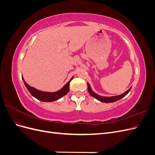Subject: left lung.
Wrapping results in <instances>:
<instances>
[{
    "mask_svg": "<svg viewBox=\"0 0 155 155\" xmlns=\"http://www.w3.org/2000/svg\"><path fill=\"white\" fill-rule=\"evenodd\" d=\"M87 85H88V91L89 94H90L92 97H95L96 99H97V100H99L100 101L103 102V103H112V102H114V101H118V100L121 99V98H123L124 97H125L130 92V89H131V87H130L127 91H126L125 92L122 94H120L118 96H112V97H105V96H101L98 95L95 92H94L92 91L91 86H90V85H89L88 83H87Z\"/></svg>",
    "mask_w": 155,
    "mask_h": 155,
    "instance_id": "8db88e82",
    "label": "left lung"
}]
</instances>
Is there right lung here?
<instances>
[{
	"instance_id": "1",
	"label": "right lung",
	"mask_w": 155,
	"mask_h": 155,
	"mask_svg": "<svg viewBox=\"0 0 155 155\" xmlns=\"http://www.w3.org/2000/svg\"><path fill=\"white\" fill-rule=\"evenodd\" d=\"M74 77L72 78V79L67 83L65 84V85L61 89V90L55 92H43L37 90V89L30 86L28 84L25 80L24 78L22 76V80L24 81V83L27 88L28 90L30 92V93L34 97L37 98V100H40L41 101H44V102H51L54 101L55 100H58L60 99L61 97H62L64 95H66L67 94L69 91V85H70V82L71 81L72 79Z\"/></svg>"
}]
</instances>
